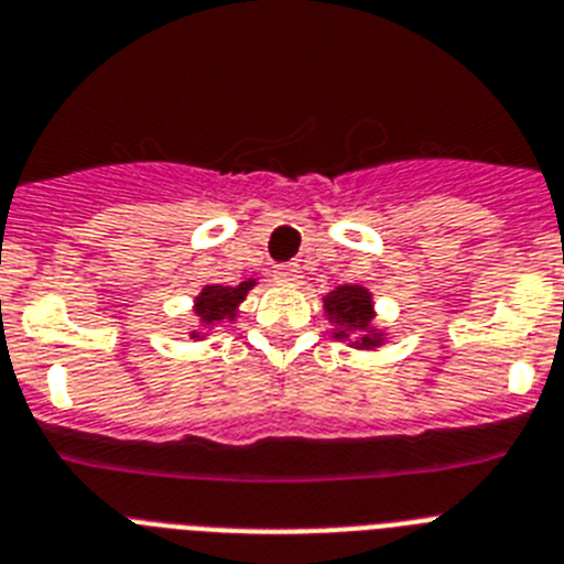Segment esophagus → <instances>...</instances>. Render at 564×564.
Returning a JSON list of instances; mask_svg holds the SVG:
<instances>
[{"label":"esophagus","instance_id":"1","mask_svg":"<svg viewBox=\"0 0 564 564\" xmlns=\"http://www.w3.org/2000/svg\"><path fill=\"white\" fill-rule=\"evenodd\" d=\"M272 278L278 283H283V286H297V281H301V269H297L295 263H278V267L272 269Z\"/></svg>","mask_w":564,"mask_h":564}]
</instances>
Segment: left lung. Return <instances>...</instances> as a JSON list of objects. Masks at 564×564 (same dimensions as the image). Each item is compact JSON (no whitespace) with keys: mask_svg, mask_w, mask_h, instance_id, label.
Here are the masks:
<instances>
[{"mask_svg":"<svg viewBox=\"0 0 564 564\" xmlns=\"http://www.w3.org/2000/svg\"><path fill=\"white\" fill-rule=\"evenodd\" d=\"M326 312L338 324H347L349 329H367L372 321L370 292L361 290V286H338L326 295ZM372 344H376V338H361V347H372Z\"/></svg>","mask_w":564,"mask_h":564,"instance_id":"8db88e82","label":"left lung"}]
</instances>
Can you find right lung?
<instances>
[{"mask_svg": "<svg viewBox=\"0 0 564 564\" xmlns=\"http://www.w3.org/2000/svg\"><path fill=\"white\" fill-rule=\"evenodd\" d=\"M249 290H252V281H243L240 286H206L197 297V315L203 324H217V321L229 318Z\"/></svg>", "mask_w": 564, "mask_h": 564, "instance_id": "obj_1", "label": "right lung"}]
</instances>
